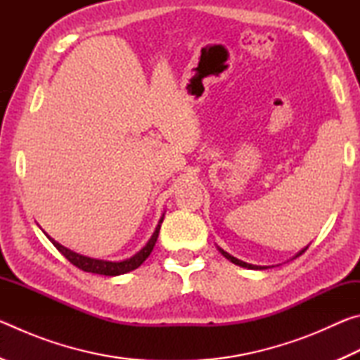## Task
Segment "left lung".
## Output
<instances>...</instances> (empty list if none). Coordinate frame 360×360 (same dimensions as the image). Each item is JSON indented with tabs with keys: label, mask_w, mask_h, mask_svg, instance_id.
<instances>
[{
	"label": "left lung",
	"mask_w": 360,
	"mask_h": 360,
	"mask_svg": "<svg viewBox=\"0 0 360 360\" xmlns=\"http://www.w3.org/2000/svg\"><path fill=\"white\" fill-rule=\"evenodd\" d=\"M307 249H308V246L307 248H304V249H302V251L300 252H298L297 255H295V257H298V255H302L304 251H307ZM219 251H221L222 252V255H224V257L225 259H229L230 262H233V264L235 265H240V266H243V268H251V270H262V268H265V266H259V265H251V264H246V262H243V260H238V259H236V257H233V255H230L229 252H225L224 251V249H221V248H219Z\"/></svg>",
	"instance_id": "1"
}]
</instances>
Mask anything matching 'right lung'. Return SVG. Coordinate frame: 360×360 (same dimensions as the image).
<instances>
[{
  "instance_id": "obj_1",
  "label": "right lung",
  "mask_w": 360,
  "mask_h": 360,
  "mask_svg": "<svg viewBox=\"0 0 360 360\" xmlns=\"http://www.w3.org/2000/svg\"><path fill=\"white\" fill-rule=\"evenodd\" d=\"M163 222V217L158 221V225L155 227V231L152 233L150 240L148 241L141 251L136 252L133 257L125 259L122 262H109V260H100V259H92V257H85V255L72 252L71 249L65 248L57 243L53 238L47 235V238L52 241V245L56 246L60 252H62L66 259H68L72 265L77 266L79 270L87 271V273H96V275H105V276H117V275H124V273H129L131 270H135L143 262L149 257V254L152 252V249L155 246V241L158 238V231H160V225Z\"/></svg>"
}]
</instances>
